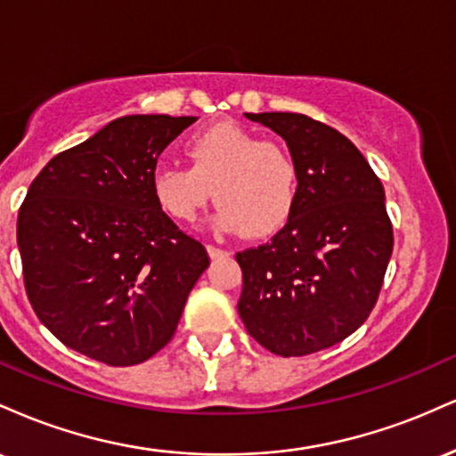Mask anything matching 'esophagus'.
<instances>
[{
    "label": "esophagus",
    "instance_id": "obj_1",
    "mask_svg": "<svg viewBox=\"0 0 456 456\" xmlns=\"http://www.w3.org/2000/svg\"><path fill=\"white\" fill-rule=\"evenodd\" d=\"M208 253H210V257H212V259L229 257V250H224V248H218V246H214V244H208Z\"/></svg>",
    "mask_w": 456,
    "mask_h": 456
}]
</instances>
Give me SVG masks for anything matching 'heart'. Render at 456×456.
<instances>
[{
  "label": "heart",
  "instance_id": "obj_1",
  "mask_svg": "<svg viewBox=\"0 0 456 456\" xmlns=\"http://www.w3.org/2000/svg\"><path fill=\"white\" fill-rule=\"evenodd\" d=\"M191 167L162 165L151 177L160 210L174 221L192 223L216 195L214 227L270 235L291 218L297 203V165L274 141L221 122L186 141Z\"/></svg>",
  "mask_w": 456,
  "mask_h": 456
}]
</instances>
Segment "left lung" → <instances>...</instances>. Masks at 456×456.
<instances>
[{"label": "left lung", "mask_w": 456, "mask_h": 456, "mask_svg": "<svg viewBox=\"0 0 456 456\" xmlns=\"http://www.w3.org/2000/svg\"><path fill=\"white\" fill-rule=\"evenodd\" d=\"M287 141L297 203L270 242L240 250L246 332L291 358L322 352L373 311L392 255L384 186L338 130L302 113H246Z\"/></svg>", "instance_id": "1"}]
</instances>
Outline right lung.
<instances>
[{"instance_id":"right-lung-1","label":"right lung","mask_w":456,"mask_h":456,"mask_svg":"<svg viewBox=\"0 0 456 456\" xmlns=\"http://www.w3.org/2000/svg\"><path fill=\"white\" fill-rule=\"evenodd\" d=\"M192 122V115L113 119L31 182L17 221L25 291L66 347L133 366L175 334L210 257L160 210L151 177L160 151Z\"/></svg>"}]
</instances>
